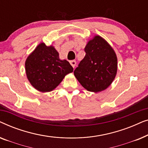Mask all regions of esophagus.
Here are the masks:
<instances>
[{
  "label": "esophagus",
  "mask_w": 148,
  "mask_h": 148,
  "mask_svg": "<svg viewBox=\"0 0 148 148\" xmlns=\"http://www.w3.org/2000/svg\"><path fill=\"white\" fill-rule=\"evenodd\" d=\"M70 64H71V66H73V67H75L76 65V61L75 60H70Z\"/></svg>",
  "instance_id": "esophagus-1"
}]
</instances>
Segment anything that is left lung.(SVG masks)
<instances>
[{"mask_svg":"<svg viewBox=\"0 0 148 148\" xmlns=\"http://www.w3.org/2000/svg\"><path fill=\"white\" fill-rule=\"evenodd\" d=\"M84 50L86 55L75 69V76L88 91L102 92L110 86L116 77V53L110 44L99 36L90 40Z\"/></svg>","mask_w":148,"mask_h":148,"instance_id":"8db88e82","label":"left lung"}]
</instances>
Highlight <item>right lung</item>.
Segmentation results:
<instances>
[{
    "instance_id": "right-lung-1",
    "label": "right lung",
    "mask_w": 148,
    "mask_h": 148,
    "mask_svg": "<svg viewBox=\"0 0 148 148\" xmlns=\"http://www.w3.org/2000/svg\"><path fill=\"white\" fill-rule=\"evenodd\" d=\"M25 72L32 86L42 92L54 90L73 68L66 60H60L52 46L38 45L25 60Z\"/></svg>"
}]
</instances>
